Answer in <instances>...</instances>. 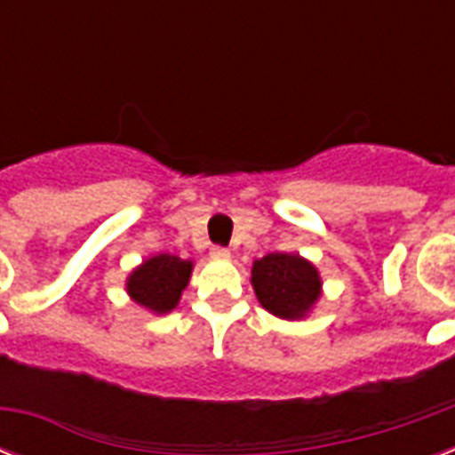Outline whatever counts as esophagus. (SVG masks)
Segmentation results:
<instances>
[{
	"mask_svg": "<svg viewBox=\"0 0 455 455\" xmlns=\"http://www.w3.org/2000/svg\"><path fill=\"white\" fill-rule=\"evenodd\" d=\"M210 255H212L214 259H228V257H231V252H228L227 248H220V245H214V248L210 250Z\"/></svg>",
	"mask_w": 455,
	"mask_h": 455,
	"instance_id": "34e87169",
	"label": "esophagus"
}]
</instances>
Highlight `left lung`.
<instances>
[{
	"instance_id": "8db88e82",
	"label": "left lung",
	"mask_w": 455,
	"mask_h": 455,
	"mask_svg": "<svg viewBox=\"0 0 455 455\" xmlns=\"http://www.w3.org/2000/svg\"><path fill=\"white\" fill-rule=\"evenodd\" d=\"M250 283L264 309L285 321L309 316L323 295V281L316 267L291 252H269L255 259Z\"/></svg>"
}]
</instances>
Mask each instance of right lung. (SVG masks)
<instances>
[{"label":"right lung","instance_id":"1","mask_svg":"<svg viewBox=\"0 0 455 455\" xmlns=\"http://www.w3.org/2000/svg\"><path fill=\"white\" fill-rule=\"evenodd\" d=\"M193 262L170 252H160L134 267L124 281V291L132 302L144 307L156 316H164L177 309L181 292L191 281Z\"/></svg>","mask_w":455,"mask_h":455}]
</instances>
